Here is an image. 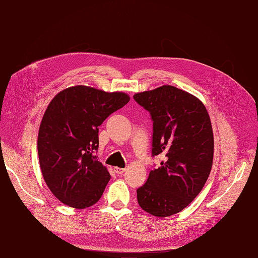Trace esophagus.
Returning <instances> with one entry per match:
<instances>
[{"label": "esophagus", "mask_w": 258, "mask_h": 258, "mask_svg": "<svg viewBox=\"0 0 258 258\" xmlns=\"http://www.w3.org/2000/svg\"><path fill=\"white\" fill-rule=\"evenodd\" d=\"M114 171L115 172L117 173V174H122L124 171H126V169L124 168H118V167H116V168H114Z\"/></svg>", "instance_id": "1"}]
</instances>
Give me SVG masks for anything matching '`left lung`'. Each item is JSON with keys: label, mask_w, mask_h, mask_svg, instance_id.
<instances>
[{"label": "left lung", "mask_w": 258, "mask_h": 258, "mask_svg": "<svg viewBox=\"0 0 258 258\" xmlns=\"http://www.w3.org/2000/svg\"><path fill=\"white\" fill-rule=\"evenodd\" d=\"M134 98L152 116V155L165 157L138 188V202L154 216L176 214L198 196L210 175L214 153L210 116L198 98L170 85Z\"/></svg>", "instance_id": "8db88e82"}]
</instances>
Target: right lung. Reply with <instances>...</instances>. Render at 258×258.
Wrapping results in <instances>:
<instances>
[{"instance_id": "obj_1", "label": "right lung", "mask_w": 258, "mask_h": 258, "mask_svg": "<svg viewBox=\"0 0 258 258\" xmlns=\"http://www.w3.org/2000/svg\"><path fill=\"white\" fill-rule=\"evenodd\" d=\"M129 100L123 92L80 85L50 101L38 130L37 152L45 182L62 204L85 209L102 196L111 175L96 156L99 127Z\"/></svg>"}]
</instances>
